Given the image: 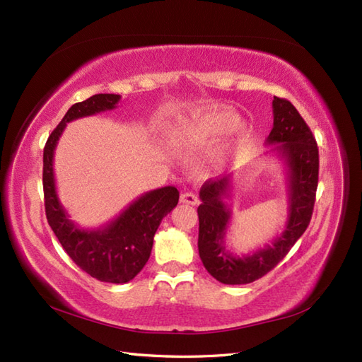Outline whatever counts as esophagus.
Masks as SVG:
<instances>
[{
    "label": "esophagus",
    "mask_w": 362,
    "mask_h": 362,
    "mask_svg": "<svg viewBox=\"0 0 362 362\" xmlns=\"http://www.w3.org/2000/svg\"><path fill=\"white\" fill-rule=\"evenodd\" d=\"M180 202L182 203H187V205L196 206V205H199V197L196 196V194H192V192H183L182 196H180Z\"/></svg>",
    "instance_id": "obj_1"
}]
</instances>
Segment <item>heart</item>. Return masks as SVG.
Segmentation results:
<instances>
[{
	"instance_id": "obj_1",
	"label": "heart",
	"mask_w": 362,
	"mask_h": 362,
	"mask_svg": "<svg viewBox=\"0 0 362 362\" xmlns=\"http://www.w3.org/2000/svg\"><path fill=\"white\" fill-rule=\"evenodd\" d=\"M238 127L240 115L237 111L229 108H217L200 115H194L189 119L183 120V122L173 129L170 139L175 146H199L217 142L225 136L234 133ZM245 137L246 132L243 129L242 134L237 139V144L243 142ZM221 157L217 156L214 163L217 165Z\"/></svg>"
}]
</instances>
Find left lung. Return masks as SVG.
Here are the masks:
<instances>
[{"label": "left lung", "mask_w": 362, "mask_h": 362, "mask_svg": "<svg viewBox=\"0 0 362 362\" xmlns=\"http://www.w3.org/2000/svg\"><path fill=\"white\" fill-rule=\"evenodd\" d=\"M274 127L266 145H275L287 175L289 211L284 230L271 245L237 255L226 249L225 237L233 211L225 202L233 191V175L206 180L200 189L199 254L206 271L223 284H247L262 278L280 263L309 226L318 187V146L308 124L289 100L274 98Z\"/></svg>", "instance_id": "obj_1"}]
</instances>
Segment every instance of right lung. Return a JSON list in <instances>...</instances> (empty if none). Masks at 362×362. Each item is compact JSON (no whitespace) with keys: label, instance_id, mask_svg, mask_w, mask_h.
<instances>
[{"label":"right lung","instance_id":"1","mask_svg":"<svg viewBox=\"0 0 362 362\" xmlns=\"http://www.w3.org/2000/svg\"><path fill=\"white\" fill-rule=\"evenodd\" d=\"M119 95H93L71 105L44 146V205L45 216L54 235L69 257L82 271L99 281L128 283L144 269L153 249V238L162 218L177 206L179 191L163 187L148 191L104 226L79 228L70 220L57 192L53 157L59 137L71 120L115 110Z\"/></svg>","mask_w":362,"mask_h":362}]
</instances>
